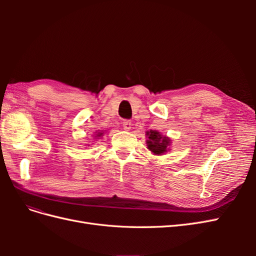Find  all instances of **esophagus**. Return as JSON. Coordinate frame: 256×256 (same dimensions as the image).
Here are the masks:
<instances>
[{"mask_svg":"<svg viewBox=\"0 0 256 256\" xmlns=\"http://www.w3.org/2000/svg\"><path fill=\"white\" fill-rule=\"evenodd\" d=\"M131 126H132V124H131L130 120H124L122 122V128H124V130L129 131L131 129Z\"/></svg>","mask_w":256,"mask_h":256,"instance_id":"obj_1","label":"esophagus"}]
</instances>
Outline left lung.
I'll return each mask as SVG.
<instances>
[{
    "instance_id": "8db88e82",
    "label": "left lung",
    "mask_w": 256,
    "mask_h": 256,
    "mask_svg": "<svg viewBox=\"0 0 256 256\" xmlns=\"http://www.w3.org/2000/svg\"><path fill=\"white\" fill-rule=\"evenodd\" d=\"M146 145L147 150H150L152 154H156V156H161V154H164L168 152H170L171 148V143L172 140L166 136H164L158 130H148L146 131Z\"/></svg>"
}]
</instances>
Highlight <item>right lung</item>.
Listing matches in <instances>:
<instances>
[{
	"mask_svg": "<svg viewBox=\"0 0 256 256\" xmlns=\"http://www.w3.org/2000/svg\"><path fill=\"white\" fill-rule=\"evenodd\" d=\"M104 132H106V131H102V130H98V131H96V132H95V136H94V138H97V140H98L99 138H102V136H104Z\"/></svg>",
	"mask_w": 256,
	"mask_h": 256,
	"instance_id": "right-lung-1",
	"label": "right lung"
}]
</instances>
